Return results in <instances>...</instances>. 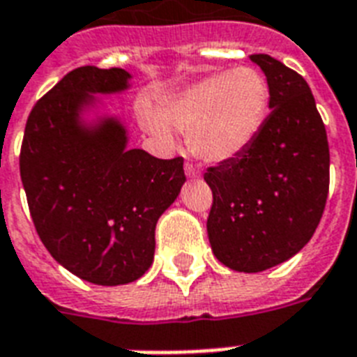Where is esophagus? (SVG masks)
Masks as SVG:
<instances>
[{"mask_svg": "<svg viewBox=\"0 0 357 357\" xmlns=\"http://www.w3.org/2000/svg\"><path fill=\"white\" fill-rule=\"evenodd\" d=\"M185 174H187L189 178H198V176H200L198 168H196L192 162H185Z\"/></svg>", "mask_w": 357, "mask_h": 357, "instance_id": "1", "label": "esophagus"}]
</instances>
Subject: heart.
<instances>
[{"label": "heart", "instance_id": "b5f03b06", "mask_svg": "<svg viewBox=\"0 0 357 357\" xmlns=\"http://www.w3.org/2000/svg\"><path fill=\"white\" fill-rule=\"evenodd\" d=\"M268 85L257 70L237 66L211 74L181 91L157 114L146 116V128L170 142L172 128L189 131L195 155L207 162L231 161L254 144L266 119Z\"/></svg>", "mask_w": 357, "mask_h": 357}]
</instances>
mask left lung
I'll return each instance as SVG.
<instances>
[{
	"label": "left lung",
	"mask_w": 357,
	"mask_h": 357,
	"mask_svg": "<svg viewBox=\"0 0 357 357\" xmlns=\"http://www.w3.org/2000/svg\"><path fill=\"white\" fill-rule=\"evenodd\" d=\"M250 59L268 81L271 114L243 155L207 168L213 254L238 272H261L304 248L326 207L330 148L310 85L266 53Z\"/></svg>",
	"instance_id": "left-lung-1"
}]
</instances>
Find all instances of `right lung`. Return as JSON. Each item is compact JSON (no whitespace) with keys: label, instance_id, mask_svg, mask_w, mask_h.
Returning <instances> with one entry per match:
<instances>
[{"label":"right lung","instance_id":"1","mask_svg":"<svg viewBox=\"0 0 357 357\" xmlns=\"http://www.w3.org/2000/svg\"><path fill=\"white\" fill-rule=\"evenodd\" d=\"M122 68L79 66L33 105L20 150V176L42 244L85 282L123 285L150 268L155 224L181 185L183 157L126 150V131L109 120L77 126L92 92L128 86Z\"/></svg>","mask_w":357,"mask_h":357}]
</instances>
